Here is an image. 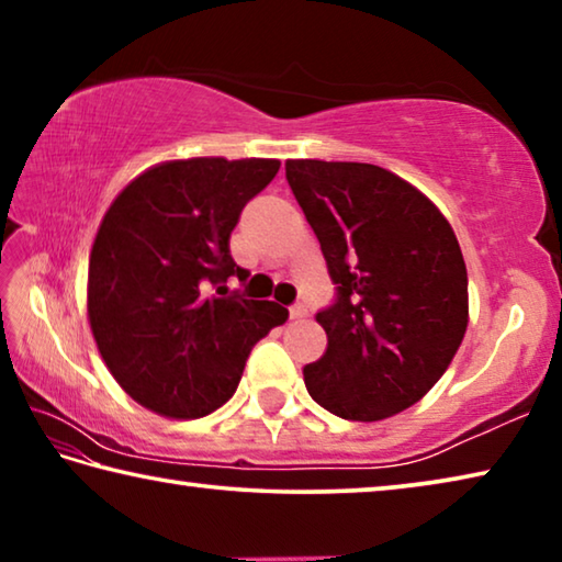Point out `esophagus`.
Instances as JSON below:
<instances>
[{"mask_svg": "<svg viewBox=\"0 0 562 562\" xmlns=\"http://www.w3.org/2000/svg\"><path fill=\"white\" fill-rule=\"evenodd\" d=\"M304 315H307V304H304V302L292 304V307H290V317L292 319H302Z\"/></svg>", "mask_w": 562, "mask_h": 562, "instance_id": "esophagus-1", "label": "esophagus"}]
</instances>
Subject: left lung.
<instances>
[{
    "label": "left lung",
    "mask_w": 562,
    "mask_h": 562,
    "mask_svg": "<svg viewBox=\"0 0 562 562\" xmlns=\"http://www.w3.org/2000/svg\"><path fill=\"white\" fill-rule=\"evenodd\" d=\"M284 176L337 290L317 312L327 351L304 367V386L349 422L404 412L443 376L469 327V278L449 221L372 164L288 160Z\"/></svg>",
    "instance_id": "obj_1"
}]
</instances>
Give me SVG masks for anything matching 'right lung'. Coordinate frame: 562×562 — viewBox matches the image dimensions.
<instances>
[{
    "mask_svg": "<svg viewBox=\"0 0 562 562\" xmlns=\"http://www.w3.org/2000/svg\"><path fill=\"white\" fill-rule=\"evenodd\" d=\"M272 158H190L148 168L103 215L89 260V322L109 372L160 416L201 418L240 384L250 349L290 312L227 292L243 207Z\"/></svg>",
    "mask_w": 562,
    "mask_h": 562,
    "instance_id": "right-lung-1",
    "label": "right lung"
}]
</instances>
